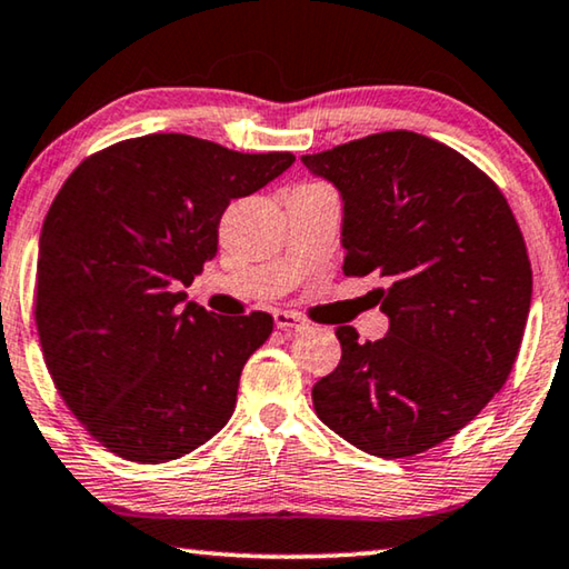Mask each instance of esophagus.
I'll return each instance as SVG.
<instances>
[{
	"label": "esophagus",
	"instance_id": "obj_1",
	"mask_svg": "<svg viewBox=\"0 0 569 569\" xmlns=\"http://www.w3.org/2000/svg\"><path fill=\"white\" fill-rule=\"evenodd\" d=\"M274 326L279 331H308V320L292 310H274Z\"/></svg>",
	"mask_w": 569,
	"mask_h": 569
}]
</instances>
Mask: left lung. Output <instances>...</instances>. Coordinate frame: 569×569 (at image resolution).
Listing matches in <instances>:
<instances>
[{"label": "left lung", "instance_id": "8db88e82", "mask_svg": "<svg viewBox=\"0 0 569 569\" xmlns=\"http://www.w3.org/2000/svg\"><path fill=\"white\" fill-rule=\"evenodd\" d=\"M341 192L346 277L375 290L390 331L359 341L312 387L320 421L353 447L402 459L447 441L506 385L531 308V261L503 192L433 138L387 130L302 156Z\"/></svg>", "mask_w": 569, "mask_h": 569}]
</instances>
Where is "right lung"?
Segmentation results:
<instances>
[{
	"label": "right lung",
	"mask_w": 569,
	"mask_h": 569,
	"mask_svg": "<svg viewBox=\"0 0 569 569\" xmlns=\"http://www.w3.org/2000/svg\"><path fill=\"white\" fill-rule=\"evenodd\" d=\"M292 161L153 133L92 153L59 189L40 230L36 326L56 390L112 455L169 462L233 416L274 320L182 310L179 284L218 253L228 204Z\"/></svg>",
	"instance_id": "right-lung-1"
}]
</instances>
